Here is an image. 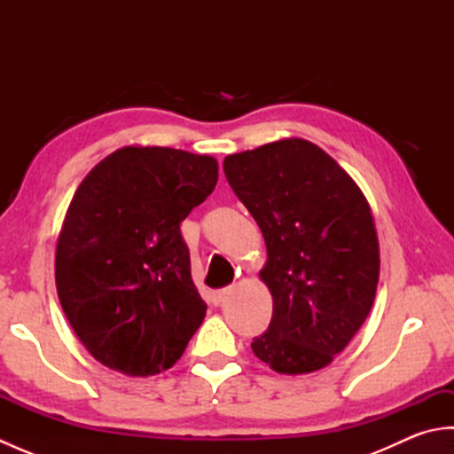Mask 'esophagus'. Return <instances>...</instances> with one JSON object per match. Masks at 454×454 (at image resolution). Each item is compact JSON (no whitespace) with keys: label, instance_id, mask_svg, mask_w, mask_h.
Here are the masks:
<instances>
[{"label":"esophagus","instance_id":"1","mask_svg":"<svg viewBox=\"0 0 454 454\" xmlns=\"http://www.w3.org/2000/svg\"><path fill=\"white\" fill-rule=\"evenodd\" d=\"M226 294H230V286H226V288H220V291H216L215 294H212V302H215V304H220V302L224 301V298H226Z\"/></svg>","mask_w":454,"mask_h":454}]
</instances>
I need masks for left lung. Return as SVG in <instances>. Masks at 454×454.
Wrapping results in <instances>:
<instances>
[{
	"mask_svg": "<svg viewBox=\"0 0 454 454\" xmlns=\"http://www.w3.org/2000/svg\"><path fill=\"white\" fill-rule=\"evenodd\" d=\"M230 187L262 228L273 296L252 349L281 374L324 369L366 320L380 255L371 207L333 158L286 138L224 160Z\"/></svg>",
	"mask_w": 454,
	"mask_h": 454,
	"instance_id": "1",
	"label": "left lung"
}]
</instances>
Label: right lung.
<instances>
[{
  "instance_id": "obj_1",
  "label": "right lung",
  "mask_w": 454,
  "mask_h": 454,
  "mask_svg": "<svg viewBox=\"0 0 454 454\" xmlns=\"http://www.w3.org/2000/svg\"><path fill=\"white\" fill-rule=\"evenodd\" d=\"M218 181L210 156L127 146L98 163L66 212L56 288L95 359L129 376L179 361L207 314L181 222Z\"/></svg>"
}]
</instances>
